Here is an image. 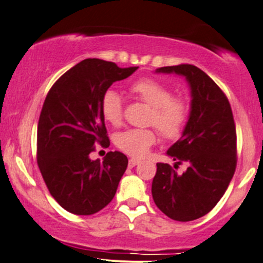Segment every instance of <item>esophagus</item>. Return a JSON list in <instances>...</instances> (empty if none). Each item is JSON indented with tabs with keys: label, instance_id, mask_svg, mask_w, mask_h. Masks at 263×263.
Wrapping results in <instances>:
<instances>
[{
	"label": "esophagus",
	"instance_id": "34e87169",
	"mask_svg": "<svg viewBox=\"0 0 263 263\" xmlns=\"http://www.w3.org/2000/svg\"><path fill=\"white\" fill-rule=\"evenodd\" d=\"M140 163V161H138V159H129V163H128V166L129 168H134L135 165H138Z\"/></svg>",
	"mask_w": 263,
	"mask_h": 263
}]
</instances>
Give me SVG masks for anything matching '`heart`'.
Masks as SVG:
<instances>
[{
  "label": "heart",
  "mask_w": 263,
  "mask_h": 263,
  "mask_svg": "<svg viewBox=\"0 0 263 263\" xmlns=\"http://www.w3.org/2000/svg\"><path fill=\"white\" fill-rule=\"evenodd\" d=\"M129 90L151 106L148 124L155 125L165 139L175 140L182 135L190 115L185 99L173 97V90L162 82L153 78H140L129 86ZM101 114L105 121L119 125L123 118V100L116 90L108 89L101 98ZM157 134L153 129H128L116 136L117 147L134 158L147 155L156 144Z\"/></svg>",
  "instance_id": "1"
}]
</instances>
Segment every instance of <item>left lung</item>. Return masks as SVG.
<instances>
[{"instance_id": "8db88e82", "label": "left lung", "mask_w": 263, "mask_h": 263, "mask_svg": "<svg viewBox=\"0 0 263 263\" xmlns=\"http://www.w3.org/2000/svg\"><path fill=\"white\" fill-rule=\"evenodd\" d=\"M156 72L183 76L191 88L185 130L166 151L175 168L181 163L189 168L179 175L166 163H157L152 181V197L159 210L187 222L206 215L226 192L237 166L236 125L227 97L204 71L181 64Z\"/></svg>"}]
</instances>
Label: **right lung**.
Wrapping results in <instances>:
<instances>
[{"label":"right lung","mask_w":263,"mask_h":263,"mask_svg":"<svg viewBox=\"0 0 263 263\" xmlns=\"http://www.w3.org/2000/svg\"><path fill=\"white\" fill-rule=\"evenodd\" d=\"M139 67H118L86 59L66 71L50 88L37 127V164L52 197L69 213L91 215L114 199L128 158L108 152L91 161L95 145L110 146L101 98L111 84Z\"/></svg>","instance_id":"right-lung-1"}]
</instances>
